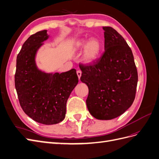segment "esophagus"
I'll return each instance as SVG.
<instances>
[{
  "mask_svg": "<svg viewBox=\"0 0 159 159\" xmlns=\"http://www.w3.org/2000/svg\"><path fill=\"white\" fill-rule=\"evenodd\" d=\"M77 75H78V78H79V80H80L81 75V71L80 70L77 71Z\"/></svg>",
  "mask_w": 159,
  "mask_h": 159,
  "instance_id": "1",
  "label": "esophagus"
}]
</instances>
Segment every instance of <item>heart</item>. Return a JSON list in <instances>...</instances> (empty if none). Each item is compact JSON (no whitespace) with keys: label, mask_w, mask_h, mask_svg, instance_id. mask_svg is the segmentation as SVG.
<instances>
[{"label":"heart","mask_w":159,"mask_h":159,"mask_svg":"<svg viewBox=\"0 0 159 159\" xmlns=\"http://www.w3.org/2000/svg\"><path fill=\"white\" fill-rule=\"evenodd\" d=\"M81 61L85 65H93L98 60L102 52V42L97 38H91L90 40L82 38L75 42L74 46V51L81 50Z\"/></svg>","instance_id":"obj_1"}]
</instances>
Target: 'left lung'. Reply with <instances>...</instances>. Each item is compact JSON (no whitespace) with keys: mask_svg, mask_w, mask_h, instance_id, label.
Segmentation results:
<instances>
[{"mask_svg":"<svg viewBox=\"0 0 159 159\" xmlns=\"http://www.w3.org/2000/svg\"><path fill=\"white\" fill-rule=\"evenodd\" d=\"M105 52L93 65H80L81 81L88 85L86 105L90 114L110 120L125 113L135 98L138 74L132 51L111 27L103 26Z\"/></svg>","mask_w":159,"mask_h":159,"instance_id":"left-lung-1","label":"left lung"}]
</instances>
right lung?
<instances>
[{
	"label": "right lung",
	"instance_id": "add662e5",
	"mask_svg": "<svg viewBox=\"0 0 159 159\" xmlns=\"http://www.w3.org/2000/svg\"><path fill=\"white\" fill-rule=\"evenodd\" d=\"M48 38L47 30H42L24 43L17 56L14 82L24 112L38 123L54 125L64 119L67 101L79 80L75 69L54 74L38 68L37 52Z\"/></svg>",
	"mask_w": 159,
	"mask_h": 159
}]
</instances>
